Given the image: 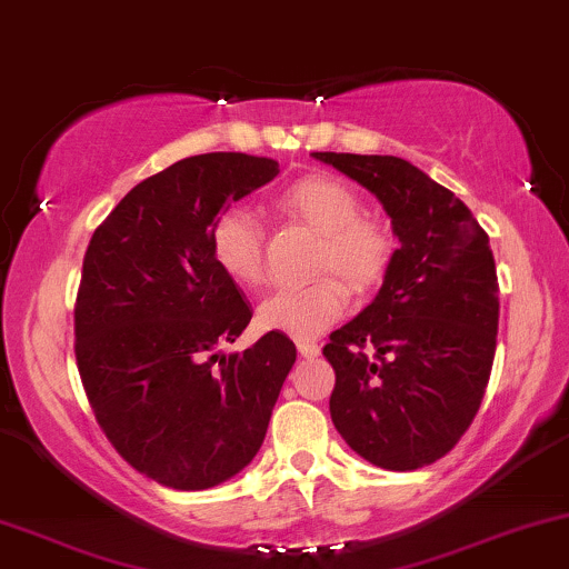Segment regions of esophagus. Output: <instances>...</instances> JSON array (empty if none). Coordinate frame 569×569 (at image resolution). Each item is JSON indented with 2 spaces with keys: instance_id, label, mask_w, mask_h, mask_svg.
I'll return each mask as SVG.
<instances>
[{
  "instance_id": "obj_1",
  "label": "esophagus",
  "mask_w": 569,
  "mask_h": 569,
  "mask_svg": "<svg viewBox=\"0 0 569 569\" xmlns=\"http://www.w3.org/2000/svg\"><path fill=\"white\" fill-rule=\"evenodd\" d=\"M297 348H299V353L305 356V359H315V356L320 353V346H317L315 340H309V338H299Z\"/></svg>"
}]
</instances>
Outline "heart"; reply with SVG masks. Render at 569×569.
I'll return each instance as SVG.
<instances>
[{"label": "heart", "mask_w": 569, "mask_h": 569, "mask_svg": "<svg viewBox=\"0 0 569 569\" xmlns=\"http://www.w3.org/2000/svg\"><path fill=\"white\" fill-rule=\"evenodd\" d=\"M276 208L322 233L317 272L305 286L272 291L257 309L264 330L293 338L320 336L346 312L351 291H369L385 278L392 260V233L380 218L361 216L359 197L346 181L309 173L276 194ZM210 254L218 268L241 286L264 278L262 226L244 208H226L210 226Z\"/></svg>", "instance_id": "obj_1"}]
</instances>
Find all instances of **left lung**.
<instances>
[{"mask_svg":"<svg viewBox=\"0 0 569 569\" xmlns=\"http://www.w3.org/2000/svg\"><path fill=\"white\" fill-rule=\"evenodd\" d=\"M377 194L400 249L372 305L330 332V416L348 448L416 471L456 448L487 392L499 299L489 237L450 189L396 156L315 153Z\"/></svg>","mask_w":569,"mask_h":569,"instance_id":"1","label":"left lung"}]
</instances>
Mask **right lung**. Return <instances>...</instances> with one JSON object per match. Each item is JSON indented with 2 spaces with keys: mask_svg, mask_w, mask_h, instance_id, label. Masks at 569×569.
I'll list each match as a JSON object with an SVG mask.
<instances>
[{
  "mask_svg": "<svg viewBox=\"0 0 569 569\" xmlns=\"http://www.w3.org/2000/svg\"><path fill=\"white\" fill-rule=\"evenodd\" d=\"M278 173L270 158L206 153L142 179L93 231L74 301V359L113 450L163 487L197 491L260 450L297 361L270 330L218 356L252 320L210 254V226Z\"/></svg>",
  "mask_w": 569,
  "mask_h": 569,
  "instance_id": "obj_1",
  "label": "right lung"
}]
</instances>
